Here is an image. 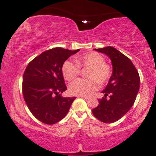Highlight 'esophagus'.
Wrapping results in <instances>:
<instances>
[{"label":"esophagus","mask_w":156,"mask_h":156,"mask_svg":"<svg viewBox=\"0 0 156 156\" xmlns=\"http://www.w3.org/2000/svg\"><path fill=\"white\" fill-rule=\"evenodd\" d=\"M78 97H79V98H83V99H86V100L89 99V97H87V96H78Z\"/></svg>","instance_id":"obj_1"}]
</instances>
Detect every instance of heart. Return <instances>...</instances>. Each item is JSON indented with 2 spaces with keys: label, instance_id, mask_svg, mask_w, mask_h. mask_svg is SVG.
I'll list each match as a JSON object with an SVG mask.
<instances>
[{
  "label": "heart",
  "instance_id": "obj_1",
  "mask_svg": "<svg viewBox=\"0 0 156 156\" xmlns=\"http://www.w3.org/2000/svg\"><path fill=\"white\" fill-rule=\"evenodd\" d=\"M80 67H89L87 73L89 78H78L69 87V92L74 95L89 96L104 83L112 76V68L105 63L103 56L96 52H90L76 58V62L67 60L62 65V74L67 80H72L80 73Z\"/></svg>",
  "mask_w": 156,
  "mask_h": 156
}]
</instances>
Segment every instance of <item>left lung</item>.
Instances as JSON below:
<instances>
[{
	"label": "left lung",
	"mask_w": 156,
	"mask_h": 156,
	"mask_svg": "<svg viewBox=\"0 0 156 156\" xmlns=\"http://www.w3.org/2000/svg\"><path fill=\"white\" fill-rule=\"evenodd\" d=\"M94 51L109 57L112 64V74L106 87L102 91L104 97L98 100L99 105L92 109V113L103 122H114L133 106L139 90L140 78L130 58L116 48L108 46ZM108 95L109 99H106Z\"/></svg>",
	"instance_id": "8db88e82"
}]
</instances>
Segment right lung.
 Instances as JSON below:
<instances>
[{
    "label": "right lung",
    "mask_w": 156,
    "mask_h": 156,
    "mask_svg": "<svg viewBox=\"0 0 156 156\" xmlns=\"http://www.w3.org/2000/svg\"><path fill=\"white\" fill-rule=\"evenodd\" d=\"M76 51L55 48L36 57L27 66L23 78V94L30 112L42 122L53 125L67 115L73 98H64L67 90L62 65Z\"/></svg>",
    "instance_id": "right-lung-1"
}]
</instances>
